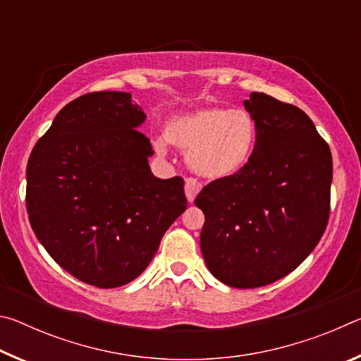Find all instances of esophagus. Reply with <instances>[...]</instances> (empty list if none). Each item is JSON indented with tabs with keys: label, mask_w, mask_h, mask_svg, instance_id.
I'll use <instances>...</instances> for the list:
<instances>
[{
	"label": "esophagus",
	"mask_w": 361,
	"mask_h": 361,
	"mask_svg": "<svg viewBox=\"0 0 361 361\" xmlns=\"http://www.w3.org/2000/svg\"><path fill=\"white\" fill-rule=\"evenodd\" d=\"M199 192H200V183L194 178H186L185 194H186L188 202H194V199L197 197Z\"/></svg>",
	"instance_id": "esophagus-1"
}]
</instances>
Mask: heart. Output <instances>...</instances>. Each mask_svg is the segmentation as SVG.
<instances>
[{"label": "heart", "instance_id": "b5f03b06", "mask_svg": "<svg viewBox=\"0 0 361 361\" xmlns=\"http://www.w3.org/2000/svg\"><path fill=\"white\" fill-rule=\"evenodd\" d=\"M166 137L186 152L188 166L195 175L219 181L248 167L258 142V129L245 109L205 106L173 116L166 126ZM156 149L166 154V140H157Z\"/></svg>", "mask_w": 361, "mask_h": 361}]
</instances>
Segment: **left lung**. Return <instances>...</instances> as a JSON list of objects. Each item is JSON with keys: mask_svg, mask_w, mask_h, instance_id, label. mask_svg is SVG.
<instances>
[{"mask_svg": "<svg viewBox=\"0 0 361 361\" xmlns=\"http://www.w3.org/2000/svg\"><path fill=\"white\" fill-rule=\"evenodd\" d=\"M258 129L242 173L195 197L200 250L219 282L258 288L288 276L315 248L329 216L331 151L298 106L253 92L243 102Z\"/></svg>", "mask_w": 361, "mask_h": 361, "instance_id": "8db88e82", "label": "left lung"}]
</instances>
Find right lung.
Instances as JSON below:
<instances>
[{
    "label": "right lung",
    "mask_w": 361,
    "mask_h": 361,
    "mask_svg": "<svg viewBox=\"0 0 361 361\" xmlns=\"http://www.w3.org/2000/svg\"><path fill=\"white\" fill-rule=\"evenodd\" d=\"M129 92H94L62 108L27 166V212L41 245L73 277L116 288L142 274L186 210L180 176L161 180Z\"/></svg>",
    "instance_id": "1"
}]
</instances>
